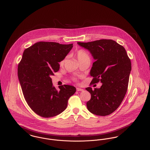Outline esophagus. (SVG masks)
<instances>
[{"mask_svg": "<svg viewBox=\"0 0 150 150\" xmlns=\"http://www.w3.org/2000/svg\"><path fill=\"white\" fill-rule=\"evenodd\" d=\"M76 91H83V89L81 88H76Z\"/></svg>", "mask_w": 150, "mask_h": 150, "instance_id": "esophagus-1", "label": "esophagus"}]
</instances>
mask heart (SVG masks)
<instances>
[{"mask_svg":"<svg viewBox=\"0 0 150 150\" xmlns=\"http://www.w3.org/2000/svg\"><path fill=\"white\" fill-rule=\"evenodd\" d=\"M74 56L78 60V62L81 63L84 62H88L90 63L91 62V58L89 54L84 50H79L76 51L74 54ZM66 62V59H63L62 60L60 61L59 63L60 66H63Z\"/></svg>","mask_w":150,"mask_h":150,"instance_id":"1","label":"heart"}]
</instances>
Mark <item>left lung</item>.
Instances as JSON below:
<instances>
[{
  "label": "left lung",
  "mask_w": 150,
  "mask_h": 150,
  "mask_svg": "<svg viewBox=\"0 0 150 150\" xmlns=\"http://www.w3.org/2000/svg\"><path fill=\"white\" fill-rule=\"evenodd\" d=\"M87 49L96 60L92 64L91 84L99 81V88H86L91 95L87 102L88 110L99 116L108 115L122 102L128 88L131 63L125 48L111 39H100L87 43L78 42Z\"/></svg>",
  "instance_id": "1"
}]
</instances>
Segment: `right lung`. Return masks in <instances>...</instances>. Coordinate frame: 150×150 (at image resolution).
<instances>
[{"label": "right lung", "mask_w": 150, "mask_h": 150, "mask_svg": "<svg viewBox=\"0 0 150 150\" xmlns=\"http://www.w3.org/2000/svg\"><path fill=\"white\" fill-rule=\"evenodd\" d=\"M73 44L39 42L26 48L18 64V75L23 95L31 110L44 117L58 115L65 110L76 88L53 86L51 75L58 72L59 62L69 53Z\"/></svg>", "instance_id": "obj_1"}]
</instances>
